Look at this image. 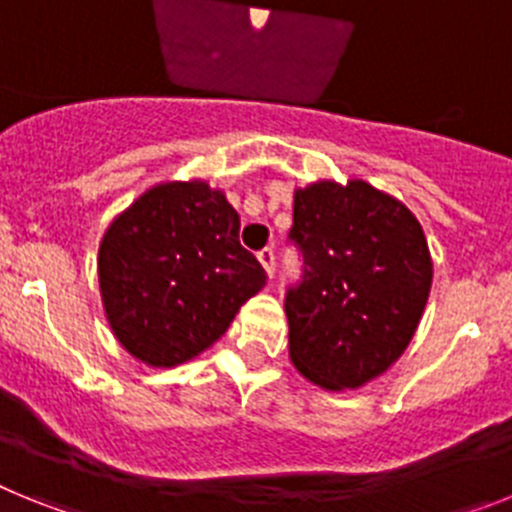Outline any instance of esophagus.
<instances>
[{
	"instance_id": "34e87169",
	"label": "esophagus",
	"mask_w": 512,
	"mask_h": 512,
	"mask_svg": "<svg viewBox=\"0 0 512 512\" xmlns=\"http://www.w3.org/2000/svg\"><path fill=\"white\" fill-rule=\"evenodd\" d=\"M259 261H261V266L266 269V274H269V277H274V269H277V256H274V248H264V251H259Z\"/></svg>"
}]
</instances>
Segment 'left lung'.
<instances>
[{
    "mask_svg": "<svg viewBox=\"0 0 512 512\" xmlns=\"http://www.w3.org/2000/svg\"><path fill=\"white\" fill-rule=\"evenodd\" d=\"M289 241L302 279L287 289L289 359L325 390H356L408 348L428 302L431 253L408 207L372 184L295 192Z\"/></svg>",
    "mask_w": 512,
    "mask_h": 512,
    "instance_id": "left-lung-1",
    "label": "left lung"
}]
</instances>
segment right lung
I'll return each instance as SVG.
<instances>
[{
    "mask_svg": "<svg viewBox=\"0 0 512 512\" xmlns=\"http://www.w3.org/2000/svg\"><path fill=\"white\" fill-rule=\"evenodd\" d=\"M241 217L205 182H166L117 215L99 246V292L125 351L148 366L202 354L266 284Z\"/></svg>",
    "mask_w": 512,
    "mask_h": 512,
    "instance_id": "1",
    "label": "right lung"
}]
</instances>
